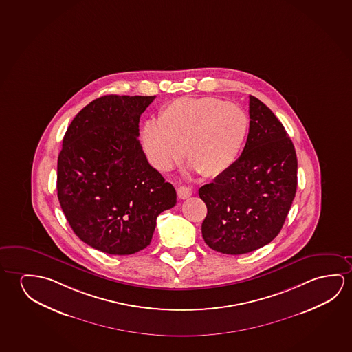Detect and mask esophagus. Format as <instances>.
I'll use <instances>...</instances> for the list:
<instances>
[{
  "mask_svg": "<svg viewBox=\"0 0 352 352\" xmlns=\"http://www.w3.org/2000/svg\"><path fill=\"white\" fill-rule=\"evenodd\" d=\"M177 192H178L179 199H182V200H185V199H188V197L192 195V190L188 188V186H184V185L178 186Z\"/></svg>",
  "mask_w": 352,
  "mask_h": 352,
  "instance_id": "1",
  "label": "esophagus"
}]
</instances>
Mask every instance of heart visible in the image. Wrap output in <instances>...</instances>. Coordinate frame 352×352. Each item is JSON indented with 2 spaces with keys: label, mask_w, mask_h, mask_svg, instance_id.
<instances>
[{
  "label": "heart",
  "mask_w": 352,
  "mask_h": 352,
  "mask_svg": "<svg viewBox=\"0 0 352 352\" xmlns=\"http://www.w3.org/2000/svg\"><path fill=\"white\" fill-rule=\"evenodd\" d=\"M243 109L214 98H182L167 104L157 123L150 122L142 141L155 167L166 170L186 157L206 177L228 172L238 161L249 135Z\"/></svg>",
  "instance_id": "1"
}]
</instances>
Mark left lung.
<instances>
[{
	"label": "left lung",
	"mask_w": 352,
	"mask_h": 352,
	"mask_svg": "<svg viewBox=\"0 0 352 352\" xmlns=\"http://www.w3.org/2000/svg\"><path fill=\"white\" fill-rule=\"evenodd\" d=\"M249 109V135L241 156L199 190L207 206L202 238L222 254H248L271 243L298 188V158L284 125L251 95Z\"/></svg>",
	"instance_id": "8db88e82"
}]
</instances>
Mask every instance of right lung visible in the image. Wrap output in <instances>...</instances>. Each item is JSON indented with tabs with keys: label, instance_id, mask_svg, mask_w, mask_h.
Listing matches in <instances>:
<instances>
[{
	"label": "right lung",
	"instance_id": "obj_1",
	"mask_svg": "<svg viewBox=\"0 0 352 352\" xmlns=\"http://www.w3.org/2000/svg\"><path fill=\"white\" fill-rule=\"evenodd\" d=\"M156 96L106 95L89 103L65 131L57 162V196L81 241L109 254L151 243L160 213L177 204L173 185L147 162L139 136Z\"/></svg>",
	"mask_w": 352,
	"mask_h": 352
}]
</instances>
